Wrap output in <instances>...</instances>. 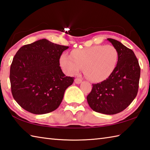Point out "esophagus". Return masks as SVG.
<instances>
[{
    "label": "esophagus",
    "mask_w": 150,
    "mask_h": 150,
    "mask_svg": "<svg viewBox=\"0 0 150 150\" xmlns=\"http://www.w3.org/2000/svg\"><path fill=\"white\" fill-rule=\"evenodd\" d=\"M75 83L76 84H80V83H82V80H81V79L77 78V79H75Z\"/></svg>",
    "instance_id": "esophagus-1"
}]
</instances>
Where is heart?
<instances>
[{
    "mask_svg": "<svg viewBox=\"0 0 150 150\" xmlns=\"http://www.w3.org/2000/svg\"><path fill=\"white\" fill-rule=\"evenodd\" d=\"M118 52L112 45H93L73 50L71 56L63 54L60 64L69 75H77L83 67V72L91 81L101 82L108 78L115 70Z\"/></svg>",
    "mask_w": 150,
    "mask_h": 150,
    "instance_id": "obj_1",
    "label": "heart"
}]
</instances>
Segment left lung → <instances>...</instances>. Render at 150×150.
Segmentation results:
<instances>
[{"instance_id": "left-lung-1", "label": "left lung", "mask_w": 150, "mask_h": 150, "mask_svg": "<svg viewBox=\"0 0 150 150\" xmlns=\"http://www.w3.org/2000/svg\"><path fill=\"white\" fill-rule=\"evenodd\" d=\"M118 52V60L112 74L106 80L93 84L87 101L93 110L112 115L122 112L136 98L140 67L134 52L118 41L108 38Z\"/></svg>"}]
</instances>
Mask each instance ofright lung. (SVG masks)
<instances>
[{"instance_id":"add662e5","label":"right lung","mask_w":150,"mask_h":150,"mask_svg":"<svg viewBox=\"0 0 150 150\" xmlns=\"http://www.w3.org/2000/svg\"><path fill=\"white\" fill-rule=\"evenodd\" d=\"M68 48L42 39L18 50L10 66V80L13 98L23 108L43 114L59 107L74 81L60 67V56Z\"/></svg>"}]
</instances>
